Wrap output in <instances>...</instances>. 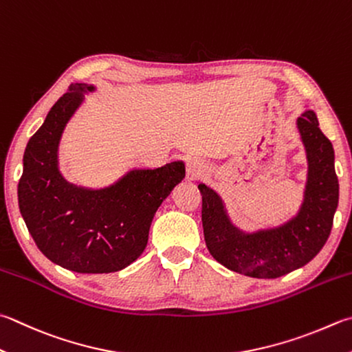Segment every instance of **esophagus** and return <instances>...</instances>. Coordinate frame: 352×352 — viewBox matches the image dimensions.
<instances>
[{"label":"esophagus","instance_id":"esophagus-1","mask_svg":"<svg viewBox=\"0 0 352 352\" xmlns=\"http://www.w3.org/2000/svg\"><path fill=\"white\" fill-rule=\"evenodd\" d=\"M207 171V165L199 157H190L187 161V179L188 181H196L202 177Z\"/></svg>","mask_w":352,"mask_h":352}]
</instances>
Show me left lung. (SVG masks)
I'll return each mask as SVG.
<instances>
[{"label": "left lung", "mask_w": 352, "mask_h": 352, "mask_svg": "<svg viewBox=\"0 0 352 352\" xmlns=\"http://www.w3.org/2000/svg\"><path fill=\"white\" fill-rule=\"evenodd\" d=\"M307 157L302 202L285 221L245 230L230 216L222 196L208 185L202 195V227L210 254L225 268L257 279H276L302 268L317 256L333 228L339 205L334 148L322 133L316 111L305 105L296 119Z\"/></svg>", "instance_id": "left-lung-1"}]
</instances>
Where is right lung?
I'll list each match as a JSON object with an SVG mask.
<instances>
[{"label":"right lung","mask_w":352,"mask_h":352,"mask_svg":"<svg viewBox=\"0 0 352 352\" xmlns=\"http://www.w3.org/2000/svg\"><path fill=\"white\" fill-rule=\"evenodd\" d=\"M96 87L79 82L58 99L30 138L23 157L18 204L39 251L82 274L121 271L144 253L161 204L185 177V162L130 168L105 187L69 182L59 168V144L73 115Z\"/></svg>","instance_id":"obj_1"}]
</instances>
